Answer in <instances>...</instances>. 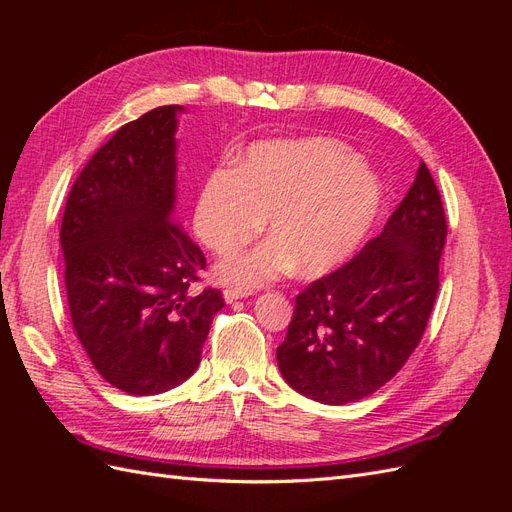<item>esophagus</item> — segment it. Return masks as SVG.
I'll return each mask as SVG.
<instances>
[{
	"label": "esophagus",
	"mask_w": 512,
	"mask_h": 512,
	"mask_svg": "<svg viewBox=\"0 0 512 512\" xmlns=\"http://www.w3.org/2000/svg\"><path fill=\"white\" fill-rule=\"evenodd\" d=\"M252 290L250 288H243V286H228L224 288V301L226 303H232L237 299H243V297H250Z\"/></svg>",
	"instance_id": "esophagus-1"
}]
</instances>
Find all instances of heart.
Listing matches in <instances>:
<instances>
[{
    "label": "heart",
    "instance_id": "heart-1",
    "mask_svg": "<svg viewBox=\"0 0 512 512\" xmlns=\"http://www.w3.org/2000/svg\"><path fill=\"white\" fill-rule=\"evenodd\" d=\"M382 205L378 177L331 138L265 141L237 166L220 164L200 179L192 226L207 250L237 252L262 230L271 239L220 262L226 282L265 284L297 265L320 275L346 260L374 226Z\"/></svg>",
    "mask_w": 512,
    "mask_h": 512
}]
</instances>
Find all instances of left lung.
Segmentation results:
<instances>
[{
	"label": "left lung",
	"instance_id": "1",
	"mask_svg": "<svg viewBox=\"0 0 512 512\" xmlns=\"http://www.w3.org/2000/svg\"><path fill=\"white\" fill-rule=\"evenodd\" d=\"M446 215L425 162L378 237L344 267L309 284L277 365L320 404L344 406L389 382L421 344L440 288Z\"/></svg>",
	"mask_w": 512,
	"mask_h": 512
}]
</instances>
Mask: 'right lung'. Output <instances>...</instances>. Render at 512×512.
<instances>
[{
	"label": "right lung",
	"instance_id": "obj_1",
	"mask_svg": "<svg viewBox=\"0 0 512 512\" xmlns=\"http://www.w3.org/2000/svg\"><path fill=\"white\" fill-rule=\"evenodd\" d=\"M179 106H158L106 141L81 170L61 220L72 327L98 374L158 395L200 365L222 292H194L203 250L173 220Z\"/></svg>",
	"mask_w": 512,
	"mask_h": 512
}]
</instances>
